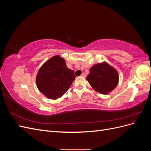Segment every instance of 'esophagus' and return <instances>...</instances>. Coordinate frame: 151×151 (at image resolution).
<instances>
[{"mask_svg": "<svg viewBox=\"0 0 151 151\" xmlns=\"http://www.w3.org/2000/svg\"><path fill=\"white\" fill-rule=\"evenodd\" d=\"M86 74L85 73H83V74H81V77H86Z\"/></svg>", "mask_w": 151, "mask_h": 151, "instance_id": "1", "label": "esophagus"}]
</instances>
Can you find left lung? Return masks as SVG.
I'll use <instances>...</instances> for the list:
<instances>
[{"instance_id": "1", "label": "left lung", "mask_w": 151, "mask_h": 151, "mask_svg": "<svg viewBox=\"0 0 151 151\" xmlns=\"http://www.w3.org/2000/svg\"><path fill=\"white\" fill-rule=\"evenodd\" d=\"M118 74L115 68L104 62L94 65L90 68L86 79L97 92L106 94L116 88L118 83Z\"/></svg>"}]
</instances>
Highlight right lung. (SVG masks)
<instances>
[{"instance_id": "1", "label": "right lung", "mask_w": 151, "mask_h": 151, "mask_svg": "<svg viewBox=\"0 0 151 151\" xmlns=\"http://www.w3.org/2000/svg\"><path fill=\"white\" fill-rule=\"evenodd\" d=\"M75 77L74 71L67 67L62 58L56 55L40 68L36 76V86L47 98L56 99L67 92Z\"/></svg>"}]
</instances>
